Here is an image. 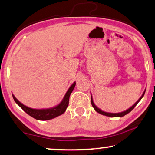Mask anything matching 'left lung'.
Returning <instances> with one entry per match:
<instances>
[{
    "label": "left lung",
    "instance_id": "obj_1",
    "mask_svg": "<svg viewBox=\"0 0 155 155\" xmlns=\"http://www.w3.org/2000/svg\"><path fill=\"white\" fill-rule=\"evenodd\" d=\"M145 91H144L143 95H141V97L139 98L138 100H137V102L135 103L134 105H132L131 107L129 109H128V110H126V111H124V112H119V113H111V112H104V111H102V110H100V108L97 107L94 104V102H93V97H92V95H91V104H92V106L95 109V110L97 112H98L99 114H101L102 115H105L107 117H124L125 116L126 114H127L128 113H129L130 111H131L133 109H134L135 107L136 106V104L138 103L139 102H140V100L143 98V97L144 96V94H145Z\"/></svg>",
    "mask_w": 155,
    "mask_h": 155
}]
</instances>
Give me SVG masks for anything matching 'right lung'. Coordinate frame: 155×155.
I'll return each mask as SVG.
<instances>
[{"instance_id":"obj_1","label":"right lung","mask_w":155,"mask_h":155,"mask_svg":"<svg viewBox=\"0 0 155 155\" xmlns=\"http://www.w3.org/2000/svg\"><path fill=\"white\" fill-rule=\"evenodd\" d=\"M76 86V82H74L73 84L69 87L67 93H65L64 97L60 103H59L58 105H56L53 107L48 108V109H33L30 108L29 107L25 105L21 102H20L15 97L14 95H12L13 99L15 102L25 111V112L33 118L40 121H45L50 120V119H54L55 117L60 116L65 111H66L67 107L69 104V100L70 97L71 93L74 88Z\"/></svg>"}]
</instances>
